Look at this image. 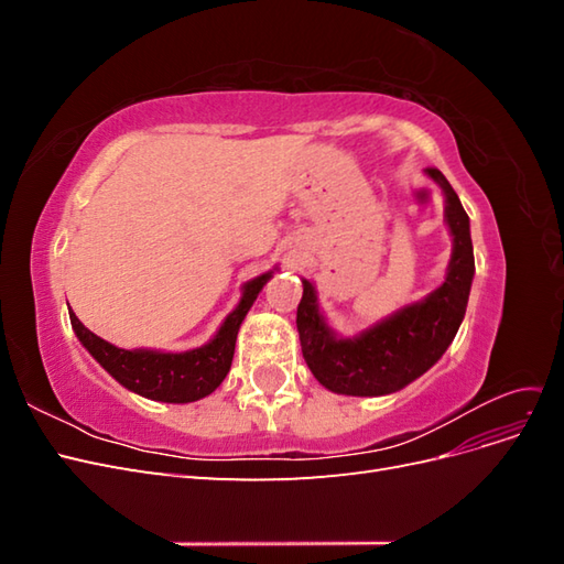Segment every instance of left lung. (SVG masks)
<instances>
[{
	"label": "left lung",
	"instance_id": "8db88e82",
	"mask_svg": "<svg viewBox=\"0 0 564 564\" xmlns=\"http://www.w3.org/2000/svg\"><path fill=\"white\" fill-rule=\"evenodd\" d=\"M425 176L445 195V224L452 235L447 275L429 296L360 334L340 336L319 311L315 284L303 278V299L296 311L301 350L313 377L338 395L379 398L402 390L445 355L464 322L475 278L470 218L442 172L425 169Z\"/></svg>",
	"mask_w": 564,
	"mask_h": 564
}]
</instances>
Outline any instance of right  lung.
<instances>
[{"instance_id":"1","label":"right lung","mask_w":564,"mask_h":564,"mask_svg":"<svg viewBox=\"0 0 564 564\" xmlns=\"http://www.w3.org/2000/svg\"><path fill=\"white\" fill-rule=\"evenodd\" d=\"M275 270L278 265L263 272V275H256L253 280L245 282L240 303H237L235 311L224 319L214 338H209L207 344L199 348H191L183 352L117 348L84 327L73 311L70 322L79 344L89 350L94 360L104 367L119 386H124L127 390L135 392V395L155 402H197L212 395L228 377L235 355L237 332H240L256 296L261 294L265 282L275 275Z\"/></svg>"}]
</instances>
